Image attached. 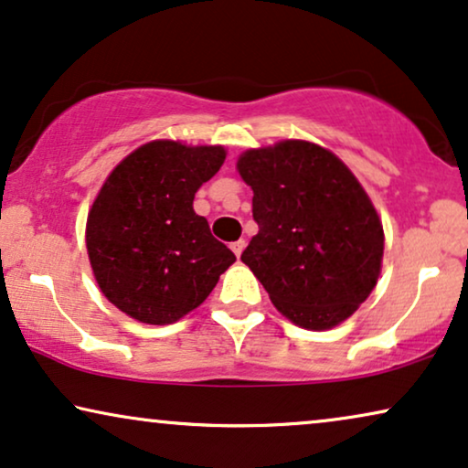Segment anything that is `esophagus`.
Wrapping results in <instances>:
<instances>
[{
    "mask_svg": "<svg viewBox=\"0 0 468 468\" xmlns=\"http://www.w3.org/2000/svg\"><path fill=\"white\" fill-rule=\"evenodd\" d=\"M245 247H247V242L245 240H236V242H232V245H229V249H232V251H234V255H236V258H240V253L242 251H245Z\"/></svg>",
    "mask_w": 468,
    "mask_h": 468,
    "instance_id": "1",
    "label": "esophagus"
}]
</instances>
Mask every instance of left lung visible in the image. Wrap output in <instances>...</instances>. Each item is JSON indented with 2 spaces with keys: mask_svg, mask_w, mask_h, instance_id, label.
Here are the masks:
<instances>
[{
  "mask_svg": "<svg viewBox=\"0 0 468 468\" xmlns=\"http://www.w3.org/2000/svg\"><path fill=\"white\" fill-rule=\"evenodd\" d=\"M236 168L260 228L240 260L279 313L306 330L354 315L379 279L383 226L347 165L319 144L281 140L245 151Z\"/></svg>",
  "mask_w": 468,
  "mask_h": 468,
  "instance_id": "left-lung-1",
  "label": "left lung"
}]
</instances>
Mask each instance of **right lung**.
<instances>
[{"label":"right lung","instance_id":"add662e5","mask_svg":"<svg viewBox=\"0 0 468 468\" xmlns=\"http://www.w3.org/2000/svg\"><path fill=\"white\" fill-rule=\"evenodd\" d=\"M223 159V146L153 140L101 185L87 217L89 261L101 293L136 322H178L236 261L194 210Z\"/></svg>","mask_w":468,"mask_h":468}]
</instances>
